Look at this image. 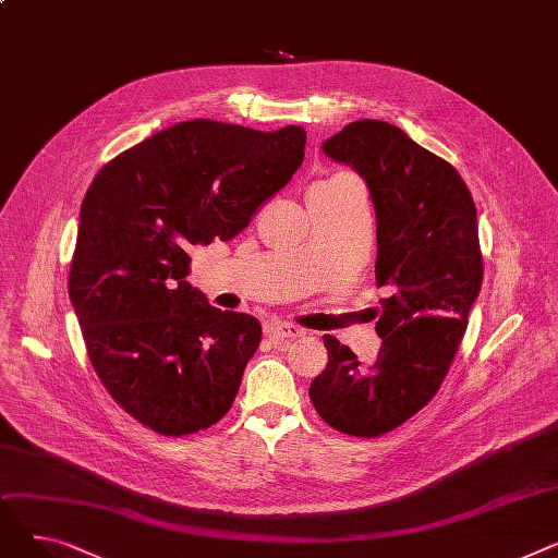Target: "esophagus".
Listing matches in <instances>:
<instances>
[{"label":"esophagus","instance_id":"obj_1","mask_svg":"<svg viewBox=\"0 0 558 558\" xmlns=\"http://www.w3.org/2000/svg\"><path fill=\"white\" fill-rule=\"evenodd\" d=\"M267 335L271 341L278 343V341H289V339H301V337H305V330L294 324H289V320L274 318L267 324Z\"/></svg>","mask_w":558,"mask_h":558}]
</instances>
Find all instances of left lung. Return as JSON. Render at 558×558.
<instances>
[{
	"label": "left lung",
	"mask_w": 558,
	"mask_h": 558,
	"mask_svg": "<svg viewBox=\"0 0 558 558\" xmlns=\"http://www.w3.org/2000/svg\"><path fill=\"white\" fill-rule=\"evenodd\" d=\"M353 167L377 217V287H389L371 364L326 335L328 366L310 400L330 427L379 436L412 418L441 387L480 296L477 210L457 169L389 122L360 120L324 142Z\"/></svg>",
	"instance_id": "left-lung-1"
}]
</instances>
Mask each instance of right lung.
<instances>
[{
  "label": "right lung",
  "instance_id": "right-lung-1",
  "mask_svg": "<svg viewBox=\"0 0 558 558\" xmlns=\"http://www.w3.org/2000/svg\"><path fill=\"white\" fill-rule=\"evenodd\" d=\"M305 140L303 126L181 122L110 160L85 192L70 301L104 387L154 432L210 427L238 396L262 326L185 280L187 251L242 232L296 173Z\"/></svg>",
  "mask_w": 558,
  "mask_h": 558
}]
</instances>
